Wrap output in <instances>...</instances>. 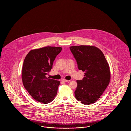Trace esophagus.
<instances>
[{
	"label": "esophagus",
	"mask_w": 131,
	"mask_h": 131,
	"mask_svg": "<svg viewBox=\"0 0 131 131\" xmlns=\"http://www.w3.org/2000/svg\"><path fill=\"white\" fill-rule=\"evenodd\" d=\"M69 81V80H65V79H62V80H61V81H62V82H68V81Z\"/></svg>",
	"instance_id": "obj_1"
}]
</instances>
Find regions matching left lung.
Listing matches in <instances>:
<instances>
[{"instance_id":"1","label":"left lung","mask_w":131,"mask_h":131,"mask_svg":"<svg viewBox=\"0 0 131 131\" xmlns=\"http://www.w3.org/2000/svg\"><path fill=\"white\" fill-rule=\"evenodd\" d=\"M78 64V69L84 72V77L77 81L76 99L83 105L95 103L108 86L111 74L110 67L101 50L93 46L70 47Z\"/></svg>"}]
</instances>
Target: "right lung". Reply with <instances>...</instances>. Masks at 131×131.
Segmentation results:
<instances>
[{
	"instance_id": "1",
	"label": "right lung",
	"mask_w": 131,
	"mask_h": 131,
	"mask_svg": "<svg viewBox=\"0 0 131 131\" xmlns=\"http://www.w3.org/2000/svg\"><path fill=\"white\" fill-rule=\"evenodd\" d=\"M61 47H46L31 50L24 60L22 81L31 97L38 102L47 104L54 99L60 81L47 77L52 68Z\"/></svg>"
}]
</instances>
